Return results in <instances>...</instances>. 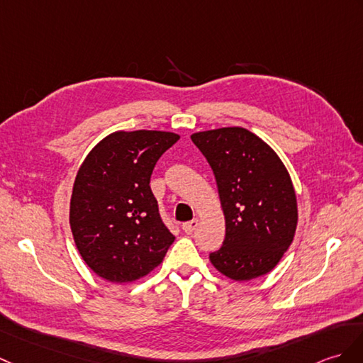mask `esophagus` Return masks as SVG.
<instances>
[{
	"label": "esophagus",
	"mask_w": 363,
	"mask_h": 363,
	"mask_svg": "<svg viewBox=\"0 0 363 363\" xmlns=\"http://www.w3.org/2000/svg\"><path fill=\"white\" fill-rule=\"evenodd\" d=\"M198 225H199V223H198V220H193V221H190V223H185L184 225H182V230L187 233V235H191L193 232H195L196 229H198Z\"/></svg>",
	"instance_id": "esophagus-1"
}]
</instances>
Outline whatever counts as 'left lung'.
<instances>
[{"instance_id": "obj_1", "label": "left lung", "mask_w": 363, "mask_h": 363, "mask_svg": "<svg viewBox=\"0 0 363 363\" xmlns=\"http://www.w3.org/2000/svg\"><path fill=\"white\" fill-rule=\"evenodd\" d=\"M215 174L225 238L210 254L235 281L266 275L280 263L297 230L296 189L275 150L252 131L225 126L191 134Z\"/></svg>"}]
</instances>
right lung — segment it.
<instances>
[{
	"mask_svg": "<svg viewBox=\"0 0 363 363\" xmlns=\"http://www.w3.org/2000/svg\"><path fill=\"white\" fill-rule=\"evenodd\" d=\"M178 140L170 131L119 130L97 142L82 162L69 225L83 261L104 280H139L162 263L173 244L150 178L157 159Z\"/></svg>",
	"mask_w": 363,
	"mask_h": 363,
	"instance_id": "1",
	"label": "right lung"
}]
</instances>
